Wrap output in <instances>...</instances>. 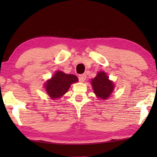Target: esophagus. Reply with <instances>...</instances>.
<instances>
[{
  "instance_id": "obj_1",
  "label": "esophagus",
  "mask_w": 157,
  "mask_h": 157,
  "mask_svg": "<svg viewBox=\"0 0 157 157\" xmlns=\"http://www.w3.org/2000/svg\"><path fill=\"white\" fill-rule=\"evenodd\" d=\"M86 78V74H82V75H79V80L81 82H84L85 81V79Z\"/></svg>"
}]
</instances>
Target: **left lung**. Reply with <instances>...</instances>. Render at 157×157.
<instances>
[{"mask_svg":"<svg viewBox=\"0 0 157 157\" xmlns=\"http://www.w3.org/2000/svg\"><path fill=\"white\" fill-rule=\"evenodd\" d=\"M91 84L94 94L103 100L108 99L114 89L113 82L109 79L107 73L103 71L98 73L95 78L91 79Z\"/></svg>","mask_w":157,"mask_h":157,"instance_id":"left-lung-1","label":"left lung"}]
</instances>
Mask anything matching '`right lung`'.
<instances>
[{"label": "right lung", "instance_id": "add662e5", "mask_svg": "<svg viewBox=\"0 0 157 157\" xmlns=\"http://www.w3.org/2000/svg\"><path fill=\"white\" fill-rule=\"evenodd\" d=\"M78 81V78L76 75L57 71L51 79L46 81L44 86L48 95L52 100H54L63 96L68 91L71 85Z\"/></svg>", "mask_w": 157, "mask_h": 157}]
</instances>
